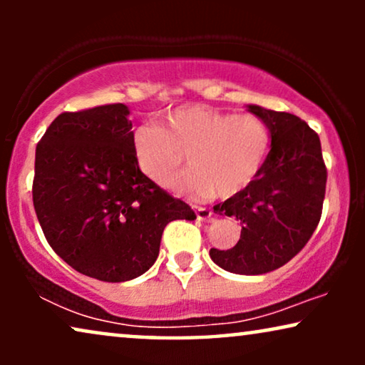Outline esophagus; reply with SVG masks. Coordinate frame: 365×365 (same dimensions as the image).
I'll return each mask as SVG.
<instances>
[{
  "label": "esophagus",
  "mask_w": 365,
  "mask_h": 365,
  "mask_svg": "<svg viewBox=\"0 0 365 365\" xmlns=\"http://www.w3.org/2000/svg\"><path fill=\"white\" fill-rule=\"evenodd\" d=\"M194 211H196V217L201 219V221H207V219H211V216H212V211L207 207L194 206Z\"/></svg>",
  "instance_id": "34e87169"
}]
</instances>
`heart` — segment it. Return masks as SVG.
Returning a JSON list of instances; mask_svg holds the SVG:
<instances>
[{
  "label": "heart",
  "instance_id": "obj_1",
  "mask_svg": "<svg viewBox=\"0 0 365 365\" xmlns=\"http://www.w3.org/2000/svg\"><path fill=\"white\" fill-rule=\"evenodd\" d=\"M269 146L271 133L256 114L206 104L173 109L163 128L146 124L133 138L139 169L156 184H166L187 155L192 171L168 184L196 197L237 196L259 176Z\"/></svg>",
  "mask_w": 365,
  "mask_h": 365
}]
</instances>
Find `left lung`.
Here are the masks:
<instances>
[{
    "mask_svg": "<svg viewBox=\"0 0 365 365\" xmlns=\"http://www.w3.org/2000/svg\"><path fill=\"white\" fill-rule=\"evenodd\" d=\"M249 111L267 124L271 151L251 186L214 206L242 229L236 246L212 247L209 256L229 272L257 276L284 266L311 239L321 221L327 169L321 139L306 121L261 106Z\"/></svg>",
    "mask_w": 365,
    "mask_h": 365,
    "instance_id": "1",
    "label": "left lung"
}]
</instances>
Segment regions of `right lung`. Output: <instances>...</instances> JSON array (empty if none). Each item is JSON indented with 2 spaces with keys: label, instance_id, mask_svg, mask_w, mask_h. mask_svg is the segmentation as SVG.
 I'll return each instance as SVG.
<instances>
[{
  "label": "right lung",
  "instance_id": "right-lung-1",
  "mask_svg": "<svg viewBox=\"0 0 365 365\" xmlns=\"http://www.w3.org/2000/svg\"><path fill=\"white\" fill-rule=\"evenodd\" d=\"M121 103L61 113L36 146L33 204L53 251L84 276L124 282L158 259L164 227L196 214L144 176Z\"/></svg>",
  "mask_w": 365,
  "mask_h": 365
}]
</instances>
